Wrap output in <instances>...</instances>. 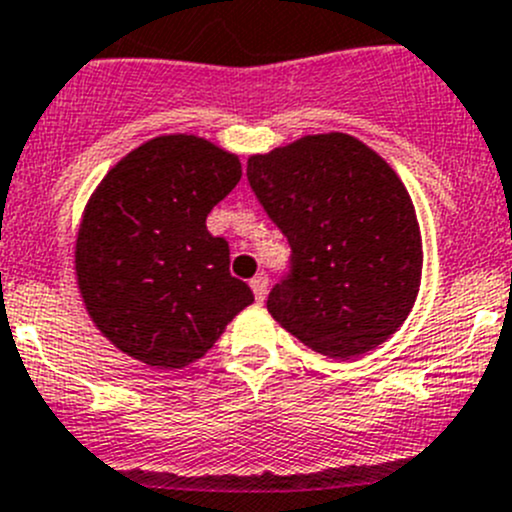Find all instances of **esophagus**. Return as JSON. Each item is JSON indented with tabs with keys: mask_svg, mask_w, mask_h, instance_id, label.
I'll return each mask as SVG.
<instances>
[{
	"mask_svg": "<svg viewBox=\"0 0 512 512\" xmlns=\"http://www.w3.org/2000/svg\"><path fill=\"white\" fill-rule=\"evenodd\" d=\"M251 289H253V296H256V301H264L266 299V291H269V276H266V274L253 276V279H251Z\"/></svg>",
	"mask_w": 512,
	"mask_h": 512,
	"instance_id": "1",
	"label": "esophagus"
}]
</instances>
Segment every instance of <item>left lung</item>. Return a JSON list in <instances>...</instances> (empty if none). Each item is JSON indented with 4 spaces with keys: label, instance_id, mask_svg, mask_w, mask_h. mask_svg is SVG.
<instances>
[{
    "label": "left lung",
    "instance_id": "8db88e82",
    "mask_svg": "<svg viewBox=\"0 0 512 512\" xmlns=\"http://www.w3.org/2000/svg\"><path fill=\"white\" fill-rule=\"evenodd\" d=\"M246 175L291 246L271 316L332 359L392 337L422 276L420 223L397 173L362 140L326 133L251 155Z\"/></svg>",
    "mask_w": 512,
    "mask_h": 512
}]
</instances>
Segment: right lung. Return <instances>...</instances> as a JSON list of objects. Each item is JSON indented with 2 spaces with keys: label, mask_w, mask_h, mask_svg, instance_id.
<instances>
[{
  "label": "right lung",
  "mask_w": 512,
  "mask_h": 512,
  "mask_svg": "<svg viewBox=\"0 0 512 512\" xmlns=\"http://www.w3.org/2000/svg\"><path fill=\"white\" fill-rule=\"evenodd\" d=\"M241 180L233 153L196 135H160L102 178L82 216L75 271L95 326L158 369L201 359L253 301L228 271L208 213Z\"/></svg>",
  "instance_id": "1"
}]
</instances>
